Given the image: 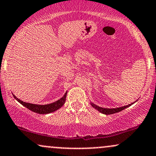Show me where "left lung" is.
<instances>
[{"label":"left lung","mask_w":156,"mask_h":156,"mask_svg":"<svg viewBox=\"0 0 156 156\" xmlns=\"http://www.w3.org/2000/svg\"><path fill=\"white\" fill-rule=\"evenodd\" d=\"M136 102V101L135 102H133V103H130V104L125 105V106L119 107V108H103V107L98 106V105L94 104V103H92V102H91V103H90V104L93 107V108H94L95 109H97V110H98L99 112H101V113H102V114H106V115H108V114H115V113L121 112V111L124 110V109H125L126 108H128V107L130 106V105H133V103H135Z\"/></svg>","instance_id":"left-lung-1"}]
</instances>
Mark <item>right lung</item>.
<instances>
[{"label":"right lung","instance_id":"add662e5","mask_svg":"<svg viewBox=\"0 0 156 156\" xmlns=\"http://www.w3.org/2000/svg\"><path fill=\"white\" fill-rule=\"evenodd\" d=\"M67 91L64 94V96L62 98L58 99V101L53 102V103H50V104H45V105H38V104H33V103H26V102H23L21 100L18 99L15 94H13L14 98L19 102L20 104H22L23 106L26 107L29 110L32 111V112L37 113V114H50V113L54 112L59 109L61 107H62L65 103L66 101V97H67Z\"/></svg>","mask_w":156,"mask_h":156}]
</instances>
